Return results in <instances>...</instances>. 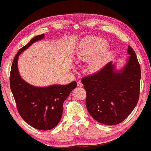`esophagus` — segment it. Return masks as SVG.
I'll use <instances>...</instances> for the list:
<instances>
[{"mask_svg":"<svg viewBox=\"0 0 151 151\" xmlns=\"http://www.w3.org/2000/svg\"><path fill=\"white\" fill-rule=\"evenodd\" d=\"M83 86V84L80 81H78V86H79V87H82V86Z\"/></svg>","mask_w":151,"mask_h":151,"instance_id":"esophagus-1","label":"esophagus"}]
</instances>
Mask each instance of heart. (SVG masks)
<instances>
[{
	"mask_svg": "<svg viewBox=\"0 0 151 151\" xmlns=\"http://www.w3.org/2000/svg\"><path fill=\"white\" fill-rule=\"evenodd\" d=\"M107 46L108 42L104 39L97 37L87 38L84 41L83 49L78 53V58L79 60H89L95 55L100 53L90 64V69L91 71H98L105 65L107 59L111 54L109 51H103L106 49Z\"/></svg>",
	"mask_w": 151,
	"mask_h": 151,
	"instance_id": "obj_1",
	"label": "heart"
}]
</instances>
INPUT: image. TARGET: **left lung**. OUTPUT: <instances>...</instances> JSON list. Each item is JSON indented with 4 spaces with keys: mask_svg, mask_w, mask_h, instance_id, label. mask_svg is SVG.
Wrapping results in <instances>:
<instances>
[{
    "mask_svg": "<svg viewBox=\"0 0 151 151\" xmlns=\"http://www.w3.org/2000/svg\"><path fill=\"white\" fill-rule=\"evenodd\" d=\"M127 63L116 71L112 62L81 80L86 90V106L91 117L106 125L124 120L135 108L139 96L141 69L137 55L128 47Z\"/></svg>",
    "mask_w": 151,
    "mask_h": 151,
    "instance_id": "obj_1",
    "label": "left lung"
}]
</instances>
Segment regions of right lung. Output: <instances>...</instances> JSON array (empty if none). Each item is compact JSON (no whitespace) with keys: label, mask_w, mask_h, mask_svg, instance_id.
<instances>
[{"label":"right lung","mask_w":151,"mask_h":151,"mask_svg":"<svg viewBox=\"0 0 151 151\" xmlns=\"http://www.w3.org/2000/svg\"><path fill=\"white\" fill-rule=\"evenodd\" d=\"M44 37V34L34 37L18 51L12 65L10 88L22 118L35 129L48 131L56 127L60 121L63 103L76 87L77 82L37 87L22 79L18 69V56L31 45Z\"/></svg>","instance_id":"right-lung-1"}]
</instances>
